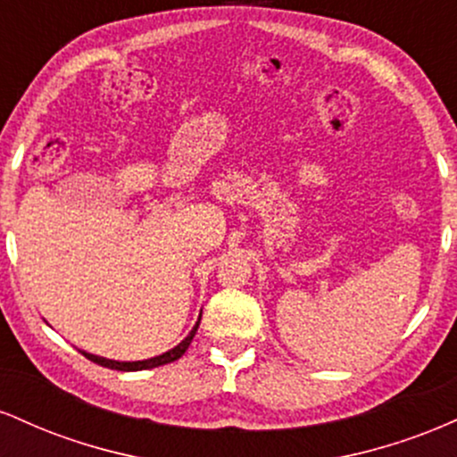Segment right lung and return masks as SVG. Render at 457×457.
<instances>
[{"mask_svg": "<svg viewBox=\"0 0 457 457\" xmlns=\"http://www.w3.org/2000/svg\"><path fill=\"white\" fill-rule=\"evenodd\" d=\"M199 318H202V316H199ZM197 327H199V320H197L195 327H193L191 333H188L187 337L182 339V342L176 345V348H171L170 353H165V354H161V356H154V359H148V361H133V363H120V361L103 359V356H94V354H87V353H81V354H83V356H87V359H90L92 363L103 365V367H109V370H118V371H139V370H152V367L167 365V363H171V361H178V359H180V356L187 353L188 344H191V342H193V337H195Z\"/></svg>", "mask_w": 457, "mask_h": 457, "instance_id": "obj_1", "label": "right lung"}]
</instances>
